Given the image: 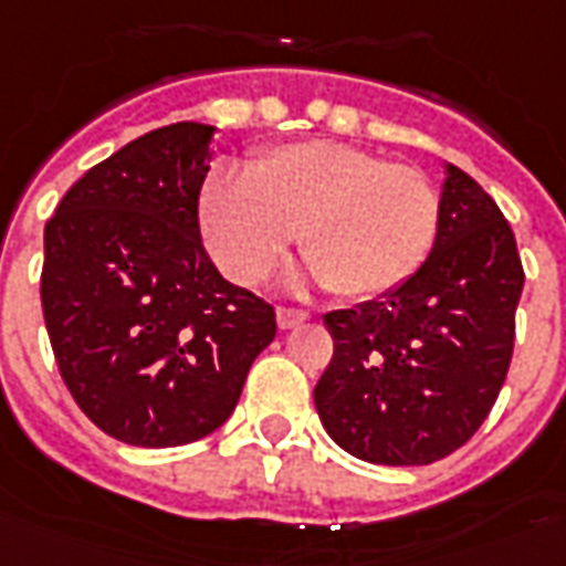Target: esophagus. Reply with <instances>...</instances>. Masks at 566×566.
<instances>
[{"label":"esophagus","mask_w":566,"mask_h":566,"mask_svg":"<svg viewBox=\"0 0 566 566\" xmlns=\"http://www.w3.org/2000/svg\"><path fill=\"white\" fill-rule=\"evenodd\" d=\"M307 319V311H301V307H277V323L280 328H292V325H298Z\"/></svg>","instance_id":"esophagus-1"}]
</instances>
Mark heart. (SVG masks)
<instances>
[{
	"instance_id": "b5f03b06",
	"label": "heart",
	"mask_w": 566,
	"mask_h": 566,
	"mask_svg": "<svg viewBox=\"0 0 566 566\" xmlns=\"http://www.w3.org/2000/svg\"><path fill=\"white\" fill-rule=\"evenodd\" d=\"M213 262L253 283L298 232L301 259L332 295L379 298L413 277L431 253L440 196L424 171L337 142L283 144L247 177L217 171L198 198Z\"/></svg>"
}]
</instances>
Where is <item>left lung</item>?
Returning <instances> with one entry per match:
<instances>
[{
    "label": "left lung",
    "mask_w": 566,
    "mask_h": 566,
    "mask_svg": "<svg viewBox=\"0 0 566 566\" xmlns=\"http://www.w3.org/2000/svg\"><path fill=\"white\" fill-rule=\"evenodd\" d=\"M525 268L494 198L449 165L431 255L386 298L325 313L334 356L313 389L325 431L370 464L464 447L510 370Z\"/></svg>",
    "instance_id": "1"
}]
</instances>
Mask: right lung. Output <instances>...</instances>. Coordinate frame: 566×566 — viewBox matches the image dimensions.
<instances>
[{
  "label": "right lung",
  "instance_id": "right-lung-1",
  "mask_svg": "<svg viewBox=\"0 0 566 566\" xmlns=\"http://www.w3.org/2000/svg\"><path fill=\"white\" fill-rule=\"evenodd\" d=\"M205 123H171L93 165L44 226L41 311L74 403L129 447L217 431L277 334L265 298L222 280L198 232Z\"/></svg>",
  "mask_w": 566,
  "mask_h": 566
}]
</instances>
